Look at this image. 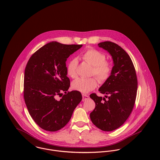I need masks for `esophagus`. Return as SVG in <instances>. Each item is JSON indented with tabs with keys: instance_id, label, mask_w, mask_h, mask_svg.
<instances>
[{
	"instance_id": "1",
	"label": "esophagus",
	"mask_w": 160,
	"mask_h": 160,
	"mask_svg": "<svg viewBox=\"0 0 160 160\" xmlns=\"http://www.w3.org/2000/svg\"><path fill=\"white\" fill-rule=\"evenodd\" d=\"M89 96L88 95L82 93V100H83V101H85V100L89 99Z\"/></svg>"
}]
</instances>
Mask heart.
Here are the masks:
<instances>
[{
	"instance_id": "b5f03b06",
	"label": "heart",
	"mask_w": 160,
	"mask_h": 160,
	"mask_svg": "<svg viewBox=\"0 0 160 160\" xmlns=\"http://www.w3.org/2000/svg\"><path fill=\"white\" fill-rule=\"evenodd\" d=\"M81 57L86 62L92 66V76H95L100 83L105 82L110 77L112 67L111 63L106 60L105 55L96 49L88 48L81 54ZM78 61L72 58L69 61L67 66V74L71 78L77 76ZM97 80L95 78H78L72 84V88L83 93H88L96 88Z\"/></svg>"
}]
</instances>
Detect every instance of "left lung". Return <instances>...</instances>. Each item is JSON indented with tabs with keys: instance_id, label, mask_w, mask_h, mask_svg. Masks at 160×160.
Segmentation results:
<instances>
[{
	"instance_id": "1",
	"label": "left lung",
	"mask_w": 160,
	"mask_h": 160,
	"mask_svg": "<svg viewBox=\"0 0 160 160\" xmlns=\"http://www.w3.org/2000/svg\"><path fill=\"white\" fill-rule=\"evenodd\" d=\"M98 46L110 53L114 66L110 77L98 89L108 100L96 93L90 95L95 103L90 118L100 129L112 131L122 126L132 111L137 95V75L129 55L120 46L110 41Z\"/></svg>"
}]
</instances>
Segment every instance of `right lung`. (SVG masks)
I'll return each instance as SVG.
<instances>
[{
	"mask_svg": "<svg viewBox=\"0 0 160 160\" xmlns=\"http://www.w3.org/2000/svg\"><path fill=\"white\" fill-rule=\"evenodd\" d=\"M82 45L52 42L41 47L29 59L24 76V99L28 110L42 129L50 132L63 128L82 100L81 92L68 91L66 61ZM64 92L60 100L56 97Z\"/></svg>",
	"mask_w": 160,
	"mask_h": 160,
	"instance_id": "right-lung-1",
	"label": "right lung"
}]
</instances>
